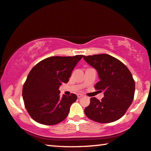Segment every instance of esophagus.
<instances>
[{
  "mask_svg": "<svg viewBox=\"0 0 151 151\" xmlns=\"http://www.w3.org/2000/svg\"><path fill=\"white\" fill-rule=\"evenodd\" d=\"M83 96V95H82V94H79V93L77 94V97L78 98H81V97H82Z\"/></svg>",
  "mask_w": 151,
  "mask_h": 151,
  "instance_id": "esophagus-1",
  "label": "esophagus"
}]
</instances>
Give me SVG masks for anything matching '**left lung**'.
<instances>
[{"label": "left lung", "instance_id": "left-lung-1", "mask_svg": "<svg viewBox=\"0 0 151 151\" xmlns=\"http://www.w3.org/2000/svg\"><path fill=\"white\" fill-rule=\"evenodd\" d=\"M85 60L98 72L100 81L95 86L104 92L100 100L91 97L85 109L88 118L99 123L113 122L121 118L133 101L135 81L125 64L108 54L84 56Z\"/></svg>", "mask_w": 151, "mask_h": 151}]
</instances>
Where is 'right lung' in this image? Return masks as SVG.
Listing matches in <instances>:
<instances>
[{"label":"right lung","instance_id":"right-lung-1","mask_svg":"<svg viewBox=\"0 0 151 151\" xmlns=\"http://www.w3.org/2000/svg\"><path fill=\"white\" fill-rule=\"evenodd\" d=\"M83 55L51 56L38 63L28 74L22 95L28 114L37 123L55 125L65 119L77 96L60 97L62 83H67Z\"/></svg>","mask_w":151,"mask_h":151}]
</instances>
